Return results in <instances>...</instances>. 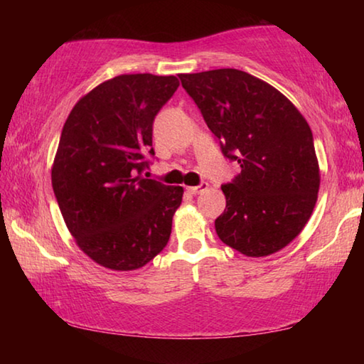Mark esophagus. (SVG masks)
Wrapping results in <instances>:
<instances>
[{
	"label": "esophagus",
	"instance_id": "34e87169",
	"mask_svg": "<svg viewBox=\"0 0 364 364\" xmlns=\"http://www.w3.org/2000/svg\"><path fill=\"white\" fill-rule=\"evenodd\" d=\"M208 188V183H205V181H202L200 184H197V186H191V188H188V191L191 194H199V193H202V191H205Z\"/></svg>",
	"mask_w": 364,
	"mask_h": 364
}]
</instances>
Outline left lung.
Returning a JSON list of instances; mask_svg holds the SVG:
<instances>
[{
	"instance_id": "1",
	"label": "left lung",
	"mask_w": 364,
	"mask_h": 364,
	"mask_svg": "<svg viewBox=\"0 0 364 364\" xmlns=\"http://www.w3.org/2000/svg\"><path fill=\"white\" fill-rule=\"evenodd\" d=\"M226 159L241 173L221 186L226 208L215 230L226 245L264 257L299 236L315 208L319 167L297 107L263 80L237 69L181 73Z\"/></svg>"
}]
</instances>
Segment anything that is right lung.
<instances>
[{"instance_id": "obj_1", "label": "right lung", "mask_w": 364, "mask_h": 364, "mask_svg": "<svg viewBox=\"0 0 364 364\" xmlns=\"http://www.w3.org/2000/svg\"><path fill=\"white\" fill-rule=\"evenodd\" d=\"M180 82L119 75L83 96L67 117L51 170L54 196L78 247L101 267L132 271L164 250L181 186L143 176L154 119Z\"/></svg>"}]
</instances>
